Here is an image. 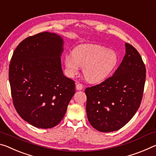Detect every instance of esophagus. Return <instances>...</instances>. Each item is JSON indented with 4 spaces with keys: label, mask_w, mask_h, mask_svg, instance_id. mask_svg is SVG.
<instances>
[{
    "label": "esophagus",
    "mask_w": 156,
    "mask_h": 156,
    "mask_svg": "<svg viewBox=\"0 0 156 156\" xmlns=\"http://www.w3.org/2000/svg\"><path fill=\"white\" fill-rule=\"evenodd\" d=\"M83 88V85H82V84H81V83H78L76 84V88L78 90H82Z\"/></svg>",
    "instance_id": "esophagus-1"
}]
</instances>
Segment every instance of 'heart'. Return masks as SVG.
<instances>
[{
  "mask_svg": "<svg viewBox=\"0 0 156 156\" xmlns=\"http://www.w3.org/2000/svg\"><path fill=\"white\" fill-rule=\"evenodd\" d=\"M119 57L115 51L107 50L101 45L83 44L76 47L73 54L64 57V63L70 76L77 75L81 67H84L86 80L98 83L105 80L115 69Z\"/></svg>",
  "mask_w": 156,
  "mask_h": 156,
  "instance_id": "1",
  "label": "heart"
}]
</instances>
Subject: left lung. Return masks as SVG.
Instances as JSON below:
<instances>
[{
    "label": "left lung",
    "instance_id": "obj_1",
    "mask_svg": "<svg viewBox=\"0 0 156 156\" xmlns=\"http://www.w3.org/2000/svg\"><path fill=\"white\" fill-rule=\"evenodd\" d=\"M125 46L126 54L113 75L85 90L88 121L100 132L122 128L141 104L146 68L136 48L127 43Z\"/></svg>",
    "mask_w": 156,
    "mask_h": 156
}]
</instances>
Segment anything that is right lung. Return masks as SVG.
Here are the masks:
<instances>
[{"label":"right lung","mask_w":156,"mask_h":156,"mask_svg":"<svg viewBox=\"0 0 156 156\" xmlns=\"http://www.w3.org/2000/svg\"><path fill=\"white\" fill-rule=\"evenodd\" d=\"M63 44L57 34L39 33L22 41L10 61L9 80L15 109L37 128L57 126L75 93V81L66 77L61 68Z\"/></svg>","instance_id":"add662e5"}]
</instances>
